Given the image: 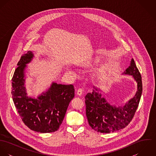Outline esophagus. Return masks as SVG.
<instances>
[{
    "mask_svg": "<svg viewBox=\"0 0 156 156\" xmlns=\"http://www.w3.org/2000/svg\"><path fill=\"white\" fill-rule=\"evenodd\" d=\"M83 93V89L80 88L78 89V90L77 91V95H78L79 96H81L82 95Z\"/></svg>",
    "mask_w": 156,
    "mask_h": 156,
    "instance_id": "obj_1",
    "label": "esophagus"
}]
</instances>
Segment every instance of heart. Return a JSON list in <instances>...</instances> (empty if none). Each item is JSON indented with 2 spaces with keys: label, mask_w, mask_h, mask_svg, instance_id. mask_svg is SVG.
<instances>
[{
  "label": "heart",
  "mask_w": 156,
  "mask_h": 156,
  "mask_svg": "<svg viewBox=\"0 0 156 156\" xmlns=\"http://www.w3.org/2000/svg\"><path fill=\"white\" fill-rule=\"evenodd\" d=\"M95 63V60L94 59H89L87 62H86V66H91L92 64H94ZM101 72V69L100 68H97L94 71V73L95 74H99Z\"/></svg>",
  "instance_id": "b5f03b06"
}]
</instances>
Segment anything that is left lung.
<instances>
[{"label":"left lung","instance_id":"8db88e82","mask_svg":"<svg viewBox=\"0 0 156 156\" xmlns=\"http://www.w3.org/2000/svg\"><path fill=\"white\" fill-rule=\"evenodd\" d=\"M122 74L132 76L137 83V90L133 97L123 105H112L99 92L103 93V90L97 87H94L92 92L85 96L86 115L89 126L98 132L109 133L125 128L137 110L142 93V83L133 59Z\"/></svg>","mask_w":156,"mask_h":156}]
</instances>
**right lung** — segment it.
Returning a JSON list of instances; mask_svg holds the SVG:
<instances>
[{
  "label": "right lung",
  "mask_w": 156,
  "mask_h": 156,
  "mask_svg": "<svg viewBox=\"0 0 156 156\" xmlns=\"http://www.w3.org/2000/svg\"><path fill=\"white\" fill-rule=\"evenodd\" d=\"M34 57L33 52L28 51L17 64L12 79V100L23 122L30 130L43 133L54 132L59 129L74 97V87L52 82L37 98L27 96L25 71Z\"/></svg>",
  "instance_id": "right-lung-1"
}]
</instances>
